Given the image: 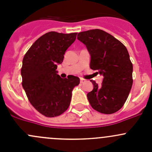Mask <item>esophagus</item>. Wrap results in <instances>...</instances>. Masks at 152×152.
I'll return each instance as SVG.
<instances>
[{"label":"esophagus","mask_w":152,"mask_h":152,"mask_svg":"<svg viewBox=\"0 0 152 152\" xmlns=\"http://www.w3.org/2000/svg\"><path fill=\"white\" fill-rule=\"evenodd\" d=\"M85 80L83 79V78H80V82H81V83H83V82H85Z\"/></svg>","instance_id":"obj_1"}]
</instances>
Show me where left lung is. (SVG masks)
I'll return each instance as SVG.
<instances>
[{
	"instance_id": "1",
	"label": "left lung",
	"mask_w": 152,
	"mask_h": 152,
	"mask_svg": "<svg viewBox=\"0 0 152 152\" xmlns=\"http://www.w3.org/2000/svg\"><path fill=\"white\" fill-rule=\"evenodd\" d=\"M77 39L90 53V68L103 76L101 85L90 80L93 89L87 95L90 105L104 114L116 113L126 101L133 82V66L126 48L101 29L80 32Z\"/></svg>"
}]
</instances>
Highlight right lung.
Masks as SVG:
<instances>
[{"label":"right lung","mask_w":152,"mask_h":152,"mask_svg":"<svg viewBox=\"0 0 152 152\" xmlns=\"http://www.w3.org/2000/svg\"><path fill=\"white\" fill-rule=\"evenodd\" d=\"M76 34L48 32L34 42L23 59V87L31 105L45 117H56L66 111L72 91L80 82L74 76L62 79L56 70Z\"/></svg>","instance_id":"add662e5"}]
</instances>
